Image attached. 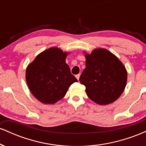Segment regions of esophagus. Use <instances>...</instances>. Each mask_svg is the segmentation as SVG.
Masks as SVG:
<instances>
[{
	"label": "esophagus",
	"mask_w": 146,
	"mask_h": 146,
	"mask_svg": "<svg viewBox=\"0 0 146 146\" xmlns=\"http://www.w3.org/2000/svg\"><path fill=\"white\" fill-rule=\"evenodd\" d=\"M80 74H78V75H75V78H77V80H79V79H80Z\"/></svg>",
	"instance_id": "esophagus-1"
}]
</instances>
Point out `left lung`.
Masks as SVG:
<instances>
[{"label":"left lung","mask_w":146,"mask_h":146,"mask_svg":"<svg viewBox=\"0 0 146 146\" xmlns=\"http://www.w3.org/2000/svg\"><path fill=\"white\" fill-rule=\"evenodd\" d=\"M86 68L80 81L86 87L92 101L107 105L121 96L126 86V68L116 56L104 48H95L91 53L84 51Z\"/></svg>","instance_id":"left-lung-1"}]
</instances>
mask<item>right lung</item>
<instances>
[{"label":"right lung","mask_w":146,"mask_h":146,"mask_svg":"<svg viewBox=\"0 0 146 146\" xmlns=\"http://www.w3.org/2000/svg\"><path fill=\"white\" fill-rule=\"evenodd\" d=\"M68 53L58 47H51L39 53L27 67L28 87L42 104L56 103L64 97L72 84L78 82L66 63Z\"/></svg>","instance_id":"obj_1"}]
</instances>
